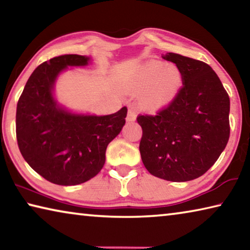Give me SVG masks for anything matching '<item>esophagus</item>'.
I'll return each mask as SVG.
<instances>
[{
    "label": "esophagus",
    "instance_id": "esophagus-1",
    "mask_svg": "<svg viewBox=\"0 0 250 250\" xmlns=\"http://www.w3.org/2000/svg\"><path fill=\"white\" fill-rule=\"evenodd\" d=\"M137 119V112H135L134 109H129L128 110V116H126V120L128 121H134Z\"/></svg>",
    "mask_w": 250,
    "mask_h": 250
}]
</instances>
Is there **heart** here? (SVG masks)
<instances>
[{"label": "heart", "instance_id": "heart-1", "mask_svg": "<svg viewBox=\"0 0 250 250\" xmlns=\"http://www.w3.org/2000/svg\"><path fill=\"white\" fill-rule=\"evenodd\" d=\"M181 83L180 70L173 65L152 61L143 67L138 86L147 88L146 100L150 105H160L170 100Z\"/></svg>", "mask_w": 250, "mask_h": 250}]
</instances>
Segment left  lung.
<instances>
[{"label":"left lung","mask_w":250,"mask_h":250,"mask_svg":"<svg viewBox=\"0 0 250 250\" xmlns=\"http://www.w3.org/2000/svg\"><path fill=\"white\" fill-rule=\"evenodd\" d=\"M180 70L182 87L167 107L139 115L140 153L152 175L172 182L202 176L216 162L229 139V97L206 62L167 53Z\"/></svg>","instance_id":"left-lung-1"}]
</instances>
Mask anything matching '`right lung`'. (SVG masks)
Segmentation results:
<instances>
[{"mask_svg":"<svg viewBox=\"0 0 250 250\" xmlns=\"http://www.w3.org/2000/svg\"><path fill=\"white\" fill-rule=\"evenodd\" d=\"M89 58L61 55L41 64L28 78L16 108V139L25 161L45 180L77 185L92 179L105 161V150L125 124L128 109L108 116L73 115L58 107L52 94L67 66Z\"/></svg>","mask_w":250,"mask_h":250,"instance_id":"1","label":"right lung"}]
</instances>
